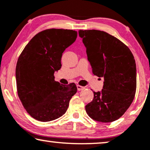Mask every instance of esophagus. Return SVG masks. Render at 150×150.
Listing matches in <instances>:
<instances>
[{
    "instance_id": "esophagus-1",
    "label": "esophagus",
    "mask_w": 150,
    "mask_h": 150,
    "mask_svg": "<svg viewBox=\"0 0 150 150\" xmlns=\"http://www.w3.org/2000/svg\"><path fill=\"white\" fill-rule=\"evenodd\" d=\"M77 89L79 90V91H82V90L85 89V87H83V86H81V85H77Z\"/></svg>"
}]
</instances>
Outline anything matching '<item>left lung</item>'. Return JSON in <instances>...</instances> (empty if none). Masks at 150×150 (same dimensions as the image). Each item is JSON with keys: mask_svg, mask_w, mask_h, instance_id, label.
<instances>
[{"mask_svg": "<svg viewBox=\"0 0 150 150\" xmlns=\"http://www.w3.org/2000/svg\"><path fill=\"white\" fill-rule=\"evenodd\" d=\"M92 72L104 78L103 89L93 91L85 106L90 117L112 122L121 117L132 104L137 89L136 63L130 49L117 38L98 30H80Z\"/></svg>", "mask_w": 150, "mask_h": 150, "instance_id": "8db88e82", "label": "left lung"}]
</instances>
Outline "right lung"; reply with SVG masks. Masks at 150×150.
<instances>
[{"label":"right lung","instance_id":"obj_1","mask_svg":"<svg viewBox=\"0 0 150 150\" xmlns=\"http://www.w3.org/2000/svg\"><path fill=\"white\" fill-rule=\"evenodd\" d=\"M73 30L51 28L39 33L25 46L16 68L18 94L32 117L50 122L65 113L76 85H61L54 73L61 67L65 49L76 40Z\"/></svg>","mask_w":150,"mask_h":150}]
</instances>
